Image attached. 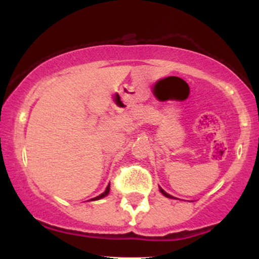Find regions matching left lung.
Listing matches in <instances>:
<instances>
[{"label":"left lung","mask_w":259,"mask_h":259,"mask_svg":"<svg viewBox=\"0 0 259 259\" xmlns=\"http://www.w3.org/2000/svg\"><path fill=\"white\" fill-rule=\"evenodd\" d=\"M160 192H162V194H163V195H164V196H167V197H170V198H171V196H170V195H168V194H167V192H165V191H164V190H162V189H160Z\"/></svg>","instance_id":"obj_1"}]
</instances>
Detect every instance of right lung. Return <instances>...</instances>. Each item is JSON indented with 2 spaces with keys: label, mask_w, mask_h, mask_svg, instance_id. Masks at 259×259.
I'll list each match as a JSON object with an SVG mask.
<instances>
[{
  "label": "right lung",
  "mask_w": 259,
  "mask_h": 259,
  "mask_svg": "<svg viewBox=\"0 0 259 259\" xmlns=\"http://www.w3.org/2000/svg\"><path fill=\"white\" fill-rule=\"evenodd\" d=\"M109 189H111V187H109V185L107 186V189H106V191L103 192V194H101L100 196H97V197H95V198H92V200H100V198H102V197H105V196H107L109 194Z\"/></svg>",
  "instance_id": "right-lung-1"
}]
</instances>
